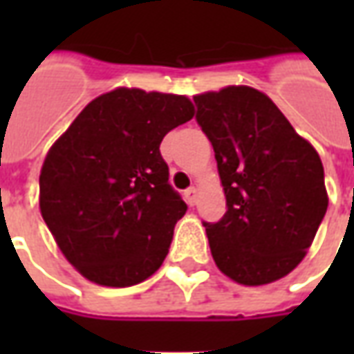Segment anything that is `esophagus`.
Instances as JSON below:
<instances>
[{
  "instance_id": "esophagus-1",
  "label": "esophagus",
  "mask_w": 354,
  "mask_h": 354,
  "mask_svg": "<svg viewBox=\"0 0 354 354\" xmlns=\"http://www.w3.org/2000/svg\"><path fill=\"white\" fill-rule=\"evenodd\" d=\"M185 201H187V205H195L197 203V195H199V192H197V187H187L185 189Z\"/></svg>"
}]
</instances>
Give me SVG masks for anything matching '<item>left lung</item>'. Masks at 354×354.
Returning a JSON list of instances; mask_svg holds the SVG:
<instances>
[{
    "label": "left lung",
    "mask_w": 354,
    "mask_h": 354,
    "mask_svg": "<svg viewBox=\"0 0 354 354\" xmlns=\"http://www.w3.org/2000/svg\"><path fill=\"white\" fill-rule=\"evenodd\" d=\"M193 100L227 205L220 222H205L216 266L246 286L279 281L304 260L326 214L319 153L256 88L225 87Z\"/></svg>",
    "instance_id": "8db88e82"
}]
</instances>
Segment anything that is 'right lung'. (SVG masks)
<instances>
[{"mask_svg":"<svg viewBox=\"0 0 354 354\" xmlns=\"http://www.w3.org/2000/svg\"><path fill=\"white\" fill-rule=\"evenodd\" d=\"M193 115L185 96L121 87L87 104L53 144L39 208L85 279L123 288L161 267L187 205L169 184L159 146Z\"/></svg>","mask_w":354,"mask_h":354,"instance_id":"1","label":"right lung"}]
</instances>
